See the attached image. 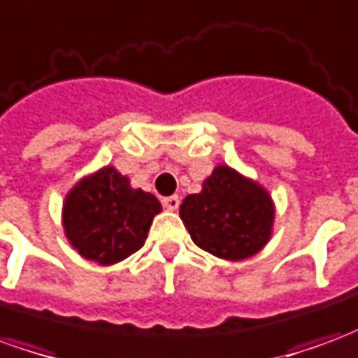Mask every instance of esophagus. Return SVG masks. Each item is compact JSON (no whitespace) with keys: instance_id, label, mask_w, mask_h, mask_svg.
Masks as SVG:
<instances>
[{"instance_id":"esophagus-1","label":"esophagus","mask_w":358,"mask_h":358,"mask_svg":"<svg viewBox=\"0 0 358 358\" xmlns=\"http://www.w3.org/2000/svg\"><path fill=\"white\" fill-rule=\"evenodd\" d=\"M163 207L169 210H176L180 207V197L178 195H171V197H164Z\"/></svg>"}]
</instances>
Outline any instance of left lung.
I'll return each instance as SVG.
<instances>
[{"mask_svg":"<svg viewBox=\"0 0 358 358\" xmlns=\"http://www.w3.org/2000/svg\"><path fill=\"white\" fill-rule=\"evenodd\" d=\"M180 218L195 245L226 261H241L266 245L274 205L259 184L230 166H217L201 194L182 201Z\"/></svg>","mask_w":358,"mask_h":358,"instance_id":"left-lung-1","label":"left lung"}]
</instances>
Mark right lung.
Segmentation results:
<instances>
[{
	"label": "right lung",
	"mask_w": 358,
	"mask_h": 358,
	"mask_svg": "<svg viewBox=\"0 0 358 358\" xmlns=\"http://www.w3.org/2000/svg\"><path fill=\"white\" fill-rule=\"evenodd\" d=\"M157 213H161V203L155 195L132 189L126 176L107 166L66 195L63 224L82 257L113 264L145 243Z\"/></svg>",
	"instance_id": "right-lung-1"
}]
</instances>
